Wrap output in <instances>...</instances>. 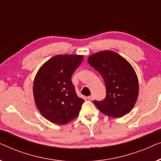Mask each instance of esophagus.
<instances>
[{
  "label": "esophagus",
  "instance_id": "34e87169",
  "mask_svg": "<svg viewBox=\"0 0 161 161\" xmlns=\"http://www.w3.org/2000/svg\"><path fill=\"white\" fill-rule=\"evenodd\" d=\"M87 99L89 100H92L94 99V97L92 96V95H91V96H89V97H87Z\"/></svg>",
  "mask_w": 161,
  "mask_h": 161
}]
</instances>
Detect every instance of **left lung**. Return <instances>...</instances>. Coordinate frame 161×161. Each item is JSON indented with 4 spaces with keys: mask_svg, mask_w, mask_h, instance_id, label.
Here are the masks:
<instances>
[{
    "mask_svg": "<svg viewBox=\"0 0 161 161\" xmlns=\"http://www.w3.org/2000/svg\"><path fill=\"white\" fill-rule=\"evenodd\" d=\"M88 62L100 72L105 81L106 97L94 105L103 114L119 118L133 108L138 96V80L132 65L112 50L97 52L88 58Z\"/></svg>",
    "mask_w": 161,
    "mask_h": 161,
    "instance_id": "left-lung-1",
    "label": "left lung"
}]
</instances>
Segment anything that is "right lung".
<instances>
[{
  "mask_svg": "<svg viewBox=\"0 0 161 161\" xmlns=\"http://www.w3.org/2000/svg\"><path fill=\"white\" fill-rule=\"evenodd\" d=\"M83 59L82 55H56L37 72L33 86L34 101L50 122L65 125L79 115L84 100L77 95L71 77Z\"/></svg>",
  "mask_w": 161,
  "mask_h": 161,
  "instance_id": "add662e5",
  "label": "right lung"
}]
</instances>
